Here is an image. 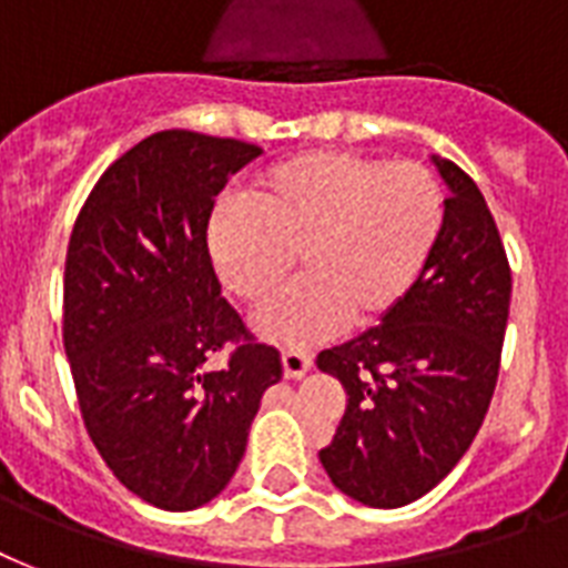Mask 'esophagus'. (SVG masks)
<instances>
[{
  "mask_svg": "<svg viewBox=\"0 0 568 568\" xmlns=\"http://www.w3.org/2000/svg\"><path fill=\"white\" fill-rule=\"evenodd\" d=\"M310 368H312V354H306V351H297V347H288V351H283L285 377L297 379L310 372Z\"/></svg>",
  "mask_w": 568,
  "mask_h": 568,
  "instance_id": "esophagus-1",
  "label": "esophagus"
}]
</instances>
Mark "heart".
<instances>
[{"instance_id": "obj_1", "label": "heart", "mask_w": 568, "mask_h": 568, "mask_svg": "<svg viewBox=\"0 0 568 568\" xmlns=\"http://www.w3.org/2000/svg\"><path fill=\"white\" fill-rule=\"evenodd\" d=\"M445 221V194L427 168L345 150H315L267 168L241 205L209 223V256L241 303L265 306L256 321L280 345H310L345 321L372 327L422 276Z\"/></svg>"}]
</instances>
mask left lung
Here are the masks:
<instances>
[{
  "label": "left lung",
  "instance_id": "obj_1",
  "mask_svg": "<svg viewBox=\"0 0 568 568\" xmlns=\"http://www.w3.org/2000/svg\"><path fill=\"white\" fill-rule=\"evenodd\" d=\"M430 162L448 196L422 276L377 327L318 354L347 392L321 466L336 489L383 510L430 493L475 442L510 315V262L484 194L454 162Z\"/></svg>",
  "mask_w": 568,
  "mask_h": 568
}]
</instances>
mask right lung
Returning <instances> with one entry per match:
<instances>
[{
	"instance_id": "1",
	"label": "right lung",
	"mask_w": 568,
	"mask_h": 568,
	"mask_svg": "<svg viewBox=\"0 0 568 568\" xmlns=\"http://www.w3.org/2000/svg\"><path fill=\"white\" fill-rule=\"evenodd\" d=\"M262 153L168 129L123 153L75 217L64 265V351L84 427L129 493L196 510L235 475L280 351L221 297L205 230L214 196ZM226 344L223 369L207 359Z\"/></svg>"
}]
</instances>
